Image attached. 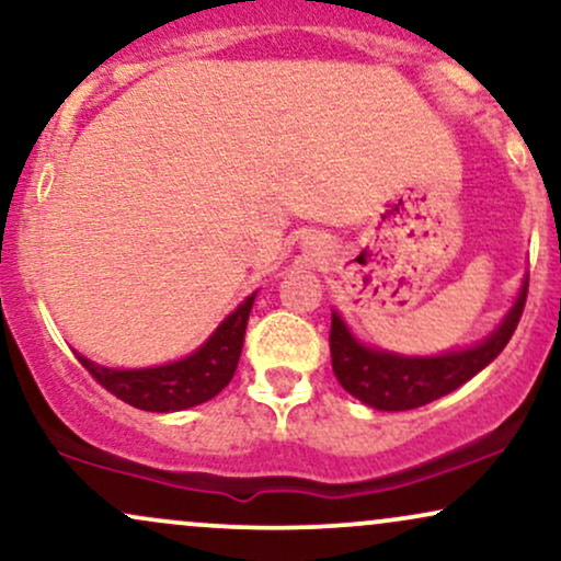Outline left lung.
<instances>
[{
    "label": "left lung",
    "instance_id": "1",
    "mask_svg": "<svg viewBox=\"0 0 561 561\" xmlns=\"http://www.w3.org/2000/svg\"><path fill=\"white\" fill-rule=\"evenodd\" d=\"M525 298H528V279L523 282L519 298L502 327L496 329L481 345L447 353L438 357H402L381 353V350L363 347L336 313H332V368L336 381L350 394L376 410H413L449 394L465 381H470L478 370L489 366L494 357L507 347L515 334L519 316H523Z\"/></svg>",
    "mask_w": 561,
    "mask_h": 561
}]
</instances>
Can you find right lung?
<instances>
[{
	"mask_svg": "<svg viewBox=\"0 0 561 561\" xmlns=\"http://www.w3.org/2000/svg\"><path fill=\"white\" fill-rule=\"evenodd\" d=\"M253 300L255 293L221 321V327L208 336L204 347L170 366L114 370L101 368L83 355H78V360L101 387L133 408L148 410V413H174V410L195 408L219 394L234 376Z\"/></svg>",
	"mask_w": 561,
	"mask_h": 561,
	"instance_id": "right-lung-1",
	"label": "right lung"
}]
</instances>
